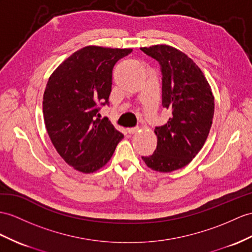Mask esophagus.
I'll return each mask as SVG.
<instances>
[{"label": "esophagus", "mask_w": 252, "mask_h": 252, "mask_svg": "<svg viewBox=\"0 0 252 252\" xmlns=\"http://www.w3.org/2000/svg\"><path fill=\"white\" fill-rule=\"evenodd\" d=\"M138 131V127H133V128H128L127 129V132L129 134H132V133H136Z\"/></svg>", "instance_id": "1"}]
</instances>
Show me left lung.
Instances as JSON below:
<instances>
[{
  "mask_svg": "<svg viewBox=\"0 0 252 252\" xmlns=\"http://www.w3.org/2000/svg\"><path fill=\"white\" fill-rule=\"evenodd\" d=\"M141 50L160 65L161 102L171 112L167 124L155 127V152L142 159L153 170L172 172L203 147L213 123L214 96L203 72L185 53L165 45Z\"/></svg>",
  "mask_w": 252,
  "mask_h": 252,
  "instance_id": "8db88e82",
  "label": "left lung"
}]
</instances>
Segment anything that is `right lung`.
I'll return each instance as SVG.
<instances>
[{"label": "right lung", "instance_id": "1", "mask_svg": "<svg viewBox=\"0 0 252 252\" xmlns=\"http://www.w3.org/2000/svg\"><path fill=\"white\" fill-rule=\"evenodd\" d=\"M131 49L84 47L66 59L49 78L42 112L51 142L72 168L93 173L112 157L124 134L101 107L109 105L115 63Z\"/></svg>", "mask_w": 252, "mask_h": 252}]
</instances>
